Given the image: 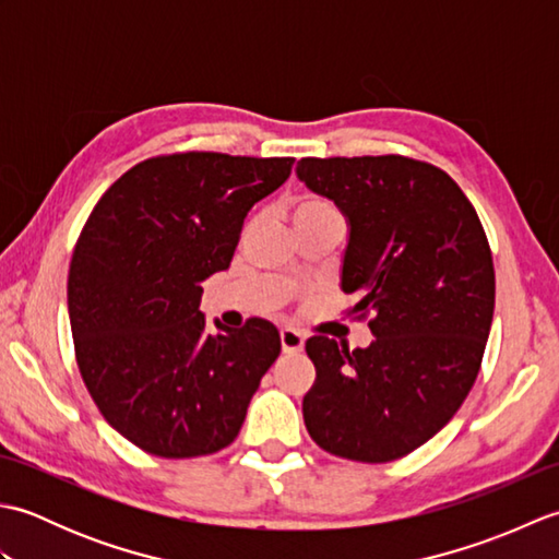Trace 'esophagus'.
Returning a JSON list of instances; mask_svg holds the SVG:
<instances>
[{"label":"esophagus","mask_w":559,"mask_h":559,"mask_svg":"<svg viewBox=\"0 0 559 559\" xmlns=\"http://www.w3.org/2000/svg\"><path fill=\"white\" fill-rule=\"evenodd\" d=\"M281 348H283V353H286V355H298V353H302L305 338H302L300 331L283 329V331H281Z\"/></svg>","instance_id":"obj_1"}]
</instances>
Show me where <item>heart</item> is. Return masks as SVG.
<instances>
[{
    "instance_id": "heart-1",
    "label": "heart",
    "mask_w": 559,
    "mask_h": 559,
    "mask_svg": "<svg viewBox=\"0 0 559 559\" xmlns=\"http://www.w3.org/2000/svg\"><path fill=\"white\" fill-rule=\"evenodd\" d=\"M341 218L336 206L331 204L326 197L319 194H302L293 204V223H305V221H331Z\"/></svg>"
}]
</instances>
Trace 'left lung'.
I'll return each instance as SVG.
<instances>
[{"label":"left lung","instance_id":"1","mask_svg":"<svg viewBox=\"0 0 559 559\" xmlns=\"http://www.w3.org/2000/svg\"><path fill=\"white\" fill-rule=\"evenodd\" d=\"M300 180L348 218L341 288L374 314L367 348L307 338L317 379L307 432L362 463L411 454L454 418L480 372L495 312L488 237L461 187L406 156L302 158Z\"/></svg>","mask_w":559,"mask_h":559}]
</instances>
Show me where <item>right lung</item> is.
Instances as JSON below:
<instances>
[{
    "label": "right lung",
    "mask_w": 559,
    "mask_h": 559,
    "mask_svg": "<svg viewBox=\"0 0 559 559\" xmlns=\"http://www.w3.org/2000/svg\"><path fill=\"white\" fill-rule=\"evenodd\" d=\"M290 168L209 151L148 158L83 225L67 281L79 372L103 418L153 456L228 447L278 358L271 322L209 334L199 302L201 283L230 266L247 211Z\"/></svg>",
    "instance_id": "right-lung-1"
}]
</instances>
